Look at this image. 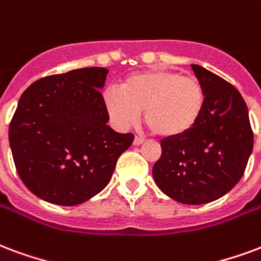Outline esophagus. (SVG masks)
<instances>
[{
    "label": "esophagus",
    "instance_id": "esophagus-1",
    "mask_svg": "<svg viewBox=\"0 0 261 261\" xmlns=\"http://www.w3.org/2000/svg\"><path fill=\"white\" fill-rule=\"evenodd\" d=\"M144 142H145V138H142V137H136V138H134V142H133V144H134V145H136V146H138V145H142Z\"/></svg>",
    "mask_w": 261,
    "mask_h": 261
}]
</instances>
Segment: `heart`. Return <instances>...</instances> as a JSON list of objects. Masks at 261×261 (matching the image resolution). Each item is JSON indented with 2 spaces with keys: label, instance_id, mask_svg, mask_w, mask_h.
Segmentation results:
<instances>
[{
  "label": "heart",
  "instance_id": "heart-1",
  "mask_svg": "<svg viewBox=\"0 0 261 261\" xmlns=\"http://www.w3.org/2000/svg\"><path fill=\"white\" fill-rule=\"evenodd\" d=\"M102 103L112 124L120 130L136 124L144 111L153 133L163 138H177L198 124L206 94L196 77L156 69L125 77L120 90H105Z\"/></svg>",
  "mask_w": 261,
  "mask_h": 261
}]
</instances>
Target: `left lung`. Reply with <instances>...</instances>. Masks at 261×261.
Here are the masks:
<instances>
[{
	"label": "left lung",
	"mask_w": 261,
	"mask_h": 261,
	"mask_svg": "<svg viewBox=\"0 0 261 261\" xmlns=\"http://www.w3.org/2000/svg\"><path fill=\"white\" fill-rule=\"evenodd\" d=\"M191 67L206 94L203 113L188 134L162 140V156L152 174L171 199L203 204L224 196L242 178L253 133L238 90L199 65Z\"/></svg>",
	"instance_id": "left-lung-1"
}]
</instances>
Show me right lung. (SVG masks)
<instances>
[{
    "instance_id": "add662e5",
    "label": "right lung",
    "mask_w": 261,
    "mask_h": 261,
    "mask_svg": "<svg viewBox=\"0 0 261 261\" xmlns=\"http://www.w3.org/2000/svg\"><path fill=\"white\" fill-rule=\"evenodd\" d=\"M109 70L84 67L40 79L23 92L9 125L17 174L40 199L74 206L99 194L134 136L106 124L99 90Z\"/></svg>"
}]
</instances>
